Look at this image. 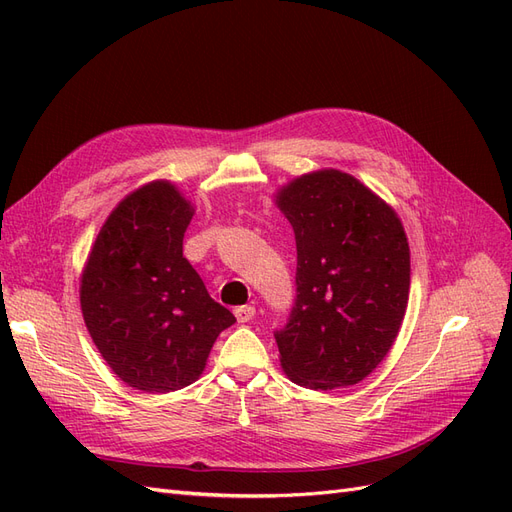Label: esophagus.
<instances>
[{
    "label": "esophagus",
    "instance_id": "34e87169",
    "mask_svg": "<svg viewBox=\"0 0 512 512\" xmlns=\"http://www.w3.org/2000/svg\"><path fill=\"white\" fill-rule=\"evenodd\" d=\"M256 314V307L254 305H241V307H235V318L239 322H250Z\"/></svg>",
    "mask_w": 512,
    "mask_h": 512
}]
</instances>
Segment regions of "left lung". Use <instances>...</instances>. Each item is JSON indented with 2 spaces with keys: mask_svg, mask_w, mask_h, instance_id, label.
<instances>
[{
  "mask_svg": "<svg viewBox=\"0 0 512 512\" xmlns=\"http://www.w3.org/2000/svg\"><path fill=\"white\" fill-rule=\"evenodd\" d=\"M275 205L297 241V299L275 331L284 374L314 391L359 384L389 354L406 316L404 224L367 185L335 168L282 185Z\"/></svg>",
  "mask_w": 512,
  "mask_h": 512,
  "instance_id": "left-lung-1",
  "label": "left lung"
}]
</instances>
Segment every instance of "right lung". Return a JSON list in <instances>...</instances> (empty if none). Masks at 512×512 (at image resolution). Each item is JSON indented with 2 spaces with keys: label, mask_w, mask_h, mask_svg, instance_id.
<instances>
[{
  "label": "right lung",
  "mask_w": 512,
  "mask_h": 512,
  "mask_svg": "<svg viewBox=\"0 0 512 512\" xmlns=\"http://www.w3.org/2000/svg\"><path fill=\"white\" fill-rule=\"evenodd\" d=\"M194 207L158 179L111 211L81 273V309L106 365L132 389L170 393L198 380L235 324L183 256Z\"/></svg>",
  "instance_id": "obj_1"
}]
</instances>
